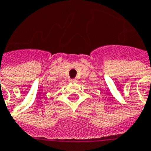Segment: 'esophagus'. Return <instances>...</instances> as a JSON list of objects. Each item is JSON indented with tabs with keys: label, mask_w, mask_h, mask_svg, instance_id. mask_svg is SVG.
Returning a JSON list of instances; mask_svg holds the SVG:
<instances>
[{
	"label": "esophagus",
	"mask_w": 151,
	"mask_h": 151,
	"mask_svg": "<svg viewBox=\"0 0 151 151\" xmlns=\"http://www.w3.org/2000/svg\"><path fill=\"white\" fill-rule=\"evenodd\" d=\"M70 81H71V83H74V82H76V79H71V80H70Z\"/></svg>",
	"instance_id": "34e87169"
}]
</instances>
